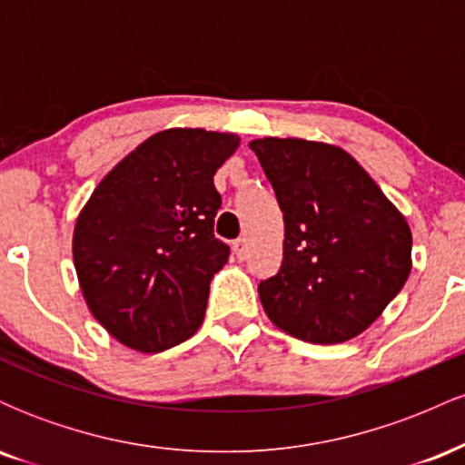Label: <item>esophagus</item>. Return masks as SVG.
Listing matches in <instances>:
<instances>
[{
    "mask_svg": "<svg viewBox=\"0 0 465 465\" xmlns=\"http://www.w3.org/2000/svg\"><path fill=\"white\" fill-rule=\"evenodd\" d=\"M233 253H236L238 260H242L247 255V238L233 240Z\"/></svg>",
    "mask_w": 465,
    "mask_h": 465,
    "instance_id": "esophagus-1",
    "label": "esophagus"
}]
</instances>
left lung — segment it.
Here are the masks:
<instances>
[{
    "instance_id": "8db88e82",
    "label": "left lung",
    "mask_w": 465,
    "mask_h": 465,
    "mask_svg": "<svg viewBox=\"0 0 465 465\" xmlns=\"http://www.w3.org/2000/svg\"><path fill=\"white\" fill-rule=\"evenodd\" d=\"M249 148L284 212V260L258 286L264 312L308 343L354 339L407 282V221L343 148L297 137Z\"/></svg>"
}]
</instances>
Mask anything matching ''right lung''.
Wrapping results in <instances>:
<instances>
[{
  "mask_svg": "<svg viewBox=\"0 0 465 465\" xmlns=\"http://www.w3.org/2000/svg\"><path fill=\"white\" fill-rule=\"evenodd\" d=\"M232 133L168 129L100 181L74 229L80 291L126 348L163 351L205 317L210 282L229 258L214 236V174L236 153Z\"/></svg>",
  "mask_w": 465,
  "mask_h": 465,
  "instance_id": "obj_1",
  "label": "right lung"
}]
</instances>
